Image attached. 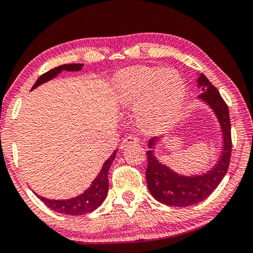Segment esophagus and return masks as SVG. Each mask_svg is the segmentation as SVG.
I'll use <instances>...</instances> for the list:
<instances>
[{
	"label": "esophagus",
	"instance_id": "34e87169",
	"mask_svg": "<svg viewBox=\"0 0 253 253\" xmlns=\"http://www.w3.org/2000/svg\"><path fill=\"white\" fill-rule=\"evenodd\" d=\"M137 142H139V137L135 136V135H128L123 140V142H121L120 147H121V149H125L126 147L132 145V143H137Z\"/></svg>",
	"mask_w": 253,
	"mask_h": 253
}]
</instances>
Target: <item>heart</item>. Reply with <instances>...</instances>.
Here are the masks:
<instances>
[{
  "label": "heart",
  "mask_w": 253,
  "mask_h": 253,
  "mask_svg": "<svg viewBox=\"0 0 253 253\" xmlns=\"http://www.w3.org/2000/svg\"><path fill=\"white\" fill-rule=\"evenodd\" d=\"M118 100L135 106L136 123L147 132L167 129L176 123L188 97L184 79L175 70L160 66H132L113 79Z\"/></svg>",
  "instance_id": "b5f03b06"
}]
</instances>
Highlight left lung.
I'll use <instances>...</instances> for the list:
<instances>
[{
    "label": "left lung",
    "mask_w": 253,
    "mask_h": 253,
    "mask_svg": "<svg viewBox=\"0 0 253 253\" xmlns=\"http://www.w3.org/2000/svg\"><path fill=\"white\" fill-rule=\"evenodd\" d=\"M197 86L202 91L198 99L211 108L220 125L223 137L222 152L213 167L207 172L188 176L174 171L155 156L156 142H159L162 136L150 139L148 141L149 150L146 153L148 159L146 170L147 185L152 196L166 206L189 207L202 202L218 187L229 168L232 145L228 106L220 97L218 89L208 81L203 73L197 77Z\"/></svg>",
    "instance_id": "left-lung-1"
}]
</instances>
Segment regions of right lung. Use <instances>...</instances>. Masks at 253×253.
Here are the masks:
<instances>
[{"mask_svg": "<svg viewBox=\"0 0 253 253\" xmlns=\"http://www.w3.org/2000/svg\"><path fill=\"white\" fill-rule=\"evenodd\" d=\"M84 64H64V65L57 66V68L50 70L42 75L40 78L35 83L33 88H36L38 86L44 84V83L51 81L55 77H57L62 71H81ZM117 150H114L113 154L108 158L105 164L103 165L100 172L98 176L92 181V183L86 189L84 193L78 195V196L69 198V200H49V198L40 196L37 197L43 202L47 208H50L53 211H57L59 213H64V215H71V216H79L85 215V213L92 212L93 210L100 207V204L104 202L105 198L107 196L108 191V170L116 159Z\"/></svg>", "mask_w": 253, "mask_h": 253, "instance_id": "add662e5", "label": "right lung"}]
</instances>
